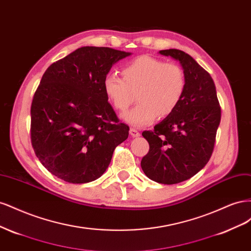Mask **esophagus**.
Segmentation results:
<instances>
[{
	"label": "esophagus",
	"instance_id": "34e87169",
	"mask_svg": "<svg viewBox=\"0 0 251 251\" xmlns=\"http://www.w3.org/2000/svg\"><path fill=\"white\" fill-rule=\"evenodd\" d=\"M130 134H131L132 137H139V136H140L139 131L137 130V128H135V127H131L130 128Z\"/></svg>",
	"mask_w": 251,
	"mask_h": 251
}]
</instances>
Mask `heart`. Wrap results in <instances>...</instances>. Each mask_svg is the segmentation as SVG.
Wrapping results in <instances>:
<instances>
[{"instance_id":"1","label":"heart","mask_w":251,"mask_h":251,"mask_svg":"<svg viewBox=\"0 0 251 251\" xmlns=\"http://www.w3.org/2000/svg\"><path fill=\"white\" fill-rule=\"evenodd\" d=\"M123 77L115 73L105 75L102 82L104 94L116 110L125 112L134 100V109L124 114V120L134 126L153 124L159 117L172 114L186 88L184 70L174 63L150 55L134 58L121 69Z\"/></svg>"}]
</instances>
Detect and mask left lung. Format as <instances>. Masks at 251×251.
I'll use <instances>...</instances> for the list:
<instances>
[{
	"mask_svg": "<svg viewBox=\"0 0 251 251\" xmlns=\"http://www.w3.org/2000/svg\"><path fill=\"white\" fill-rule=\"evenodd\" d=\"M159 53L179 60L185 73L186 88L176 110L153 131L142 132L150 150L142 158L141 169L158 183L176 184L195 176L208 162L215 148L221 108L214 80L191 55L178 49Z\"/></svg>",
	"mask_w": 251,
	"mask_h": 251,
	"instance_id": "left-lung-1",
	"label": "left lung"
}]
</instances>
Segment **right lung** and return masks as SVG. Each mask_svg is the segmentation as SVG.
I'll return each instance as SVG.
<instances>
[{
  "label": "right lung",
  "mask_w": 251,
  "mask_h": 251,
  "mask_svg": "<svg viewBox=\"0 0 251 251\" xmlns=\"http://www.w3.org/2000/svg\"><path fill=\"white\" fill-rule=\"evenodd\" d=\"M130 52L81 47L44 73L31 103L30 138L36 157L69 183H88L108 169L114 150L128 136L104 94L112 66Z\"/></svg>",
  "instance_id": "obj_1"
}]
</instances>
